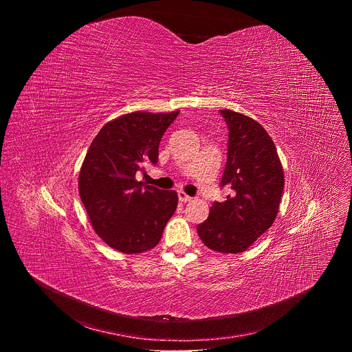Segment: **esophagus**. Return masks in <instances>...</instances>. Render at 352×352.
<instances>
[{
    "label": "esophagus",
    "instance_id": "34e87169",
    "mask_svg": "<svg viewBox=\"0 0 352 352\" xmlns=\"http://www.w3.org/2000/svg\"><path fill=\"white\" fill-rule=\"evenodd\" d=\"M178 199H179V202H182V204H186V202H190L192 200V197L190 196H188L185 192H182V190H179L178 192Z\"/></svg>",
    "mask_w": 352,
    "mask_h": 352
}]
</instances>
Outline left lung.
<instances>
[{"mask_svg":"<svg viewBox=\"0 0 352 352\" xmlns=\"http://www.w3.org/2000/svg\"><path fill=\"white\" fill-rule=\"evenodd\" d=\"M228 126L227 163L221 188L224 202H214L206 221L197 226L202 242L220 254H239L269 230L277 217L284 171L274 142L255 120L220 110Z\"/></svg>","mask_w":352,"mask_h":352,"instance_id":"1","label":"left lung"}]
</instances>
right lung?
Here are the masks:
<instances>
[{
    "label": "right lung",
    "mask_w": 352,
    "mask_h": 352,
    "mask_svg": "<svg viewBox=\"0 0 352 352\" xmlns=\"http://www.w3.org/2000/svg\"><path fill=\"white\" fill-rule=\"evenodd\" d=\"M179 111H135L107 122L93 139L79 173V196L96 234L122 254L155 248L178 205L175 190L139 182L157 164L159 144Z\"/></svg>",
    "instance_id": "right-lung-1"
}]
</instances>
